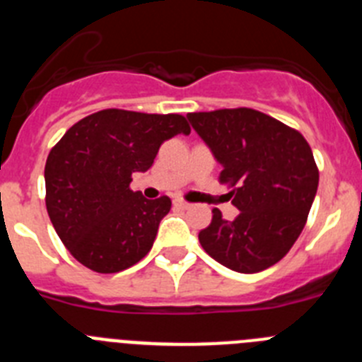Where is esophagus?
Here are the masks:
<instances>
[{"instance_id": "1", "label": "esophagus", "mask_w": 362, "mask_h": 362, "mask_svg": "<svg viewBox=\"0 0 362 362\" xmlns=\"http://www.w3.org/2000/svg\"><path fill=\"white\" fill-rule=\"evenodd\" d=\"M174 206L179 210H188L192 204L187 203V201H183V199H174Z\"/></svg>"}]
</instances>
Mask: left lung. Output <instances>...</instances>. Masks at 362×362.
<instances>
[{"label":"left lung","instance_id":"8db88e82","mask_svg":"<svg viewBox=\"0 0 362 362\" xmlns=\"http://www.w3.org/2000/svg\"><path fill=\"white\" fill-rule=\"evenodd\" d=\"M192 129L223 166L221 183L239 210L233 221L212 210L199 232L204 252L241 274L267 270L288 254L306 225L319 170L297 130L252 108L188 114Z\"/></svg>","mask_w":362,"mask_h":362}]
</instances>
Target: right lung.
<instances>
[{"instance_id":"obj_1","label":"right lung","mask_w":362,"mask_h":362,"mask_svg":"<svg viewBox=\"0 0 362 362\" xmlns=\"http://www.w3.org/2000/svg\"><path fill=\"white\" fill-rule=\"evenodd\" d=\"M190 134L179 114L107 108L72 124L45 165L47 212L66 250L83 267L116 274L150 252L170 199L130 190L166 139Z\"/></svg>"}]
</instances>
